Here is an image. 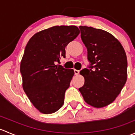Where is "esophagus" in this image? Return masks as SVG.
Instances as JSON below:
<instances>
[{
  "label": "esophagus",
  "mask_w": 135,
  "mask_h": 135,
  "mask_svg": "<svg viewBox=\"0 0 135 135\" xmlns=\"http://www.w3.org/2000/svg\"><path fill=\"white\" fill-rule=\"evenodd\" d=\"M79 73H80V70L74 69V74H75V75H78V74H79Z\"/></svg>",
  "instance_id": "obj_1"
}]
</instances>
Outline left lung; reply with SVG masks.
<instances>
[{
  "mask_svg": "<svg viewBox=\"0 0 135 135\" xmlns=\"http://www.w3.org/2000/svg\"><path fill=\"white\" fill-rule=\"evenodd\" d=\"M81 38L88 50L89 69L80 71L85 83L79 91L85 103L95 108L111 104L127 77V61L121 43L104 30L80 26Z\"/></svg>",
  "mask_w": 135,
  "mask_h": 135,
  "instance_id": "left-lung-1",
  "label": "left lung"
}]
</instances>
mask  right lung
Instances as JSON below:
<instances>
[{
	"instance_id": "add662e5",
	"label": "right lung",
	"mask_w": 135,
	"mask_h": 135,
	"mask_svg": "<svg viewBox=\"0 0 135 135\" xmlns=\"http://www.w3.org/2000/svg\"><path fill=\"white\" fill-rule=\"evenodd\" d=\"M79 33L74 25L54 26L34 35L26 46L20 65L23 88L41 113L52 114L63 105L74 72L55 63L65 57V47Z\"/></svg>"
}]
</instances>
